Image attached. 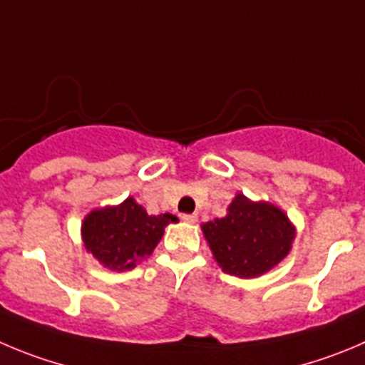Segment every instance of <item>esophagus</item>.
<instances>
[{"label": "esophagus", "instance_id": "esophagus-1", "mask_svg": "<svg viewBox=\"0 0 365 365\" xmlns=\"http://www.w3.org/2000/svg\"><path fill=\"white\" fill-rule=\"evenodd\" d=\"M182 220L185 221V223H196V221H198V216H196V214H183Z\"/></svg>", "mask_w": 365, "mask_h": 365}]
</instances>
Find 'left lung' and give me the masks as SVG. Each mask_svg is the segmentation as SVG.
Returning <instances> with one entry per match:
<instances>
[{"label": "left lung", "instance_id": "obj_1", "mask_svg": "<svg viewBox=\"0 0 365 365\" xmlns=\"http://www.w3.org/2000/svg\"><path fill=\"white\" fill-rule=\"evenodd\" d=\"M227 210L225 217L202 225L214 259L225 274L259 277L288 255L295 227L279 207L236 194Z\"/></svg>", "mask_w": 365, "mask_h": 365}]
</instances>
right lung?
Returning <instances> with one entry per match:
<instances>
[{"instance_id":"obj_1","label":"right lung","mask_w":365,"mask_h":365,"mask_svg":"<svg viewBox=\"0 0 365 365\" xmlns=\"http://www.w3.org/2000/svg\"><path fill=\"white\" fill-rule=\"evenodd\" d=\"M178 221L173 214L149 216L133 198L120 205L95 209L83 221V241L95 259L110 270H131L153 254L169 223Z\"/></svg>"}]
</instances>
